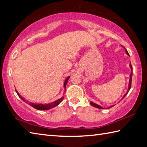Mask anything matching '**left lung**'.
<instances>
[{
	"mask_svg": "<svg viewBox=\"0 0 147 147\" xmlns=\"http://www.w3.org/2000/svg\"><path fill=\"white\" fill-rule=\"evenodd\" d=\"M124 49H125L126 54L127 55H129V53L127 52V51H126V49H125V48H124ZM129 67H130V68H131V73L130 75H129V85H128V89H127L126 93V94H124V95L123 96V97L122 98V99H123L124 97H125L126 95L127 94V93L129 92V90H130V88H131V80H132V75H133V69H133V68H132V65H131V63L129 64ZM90 104H91L92 106H93V107H94L98 108V109H106V108L102 107L101 106H100V105H98V104H95V103H93V102H90ZM113 106H114V105H111V106H109V107H107V109L111 108V107H113Z\"/></svg>",
	"mask_w": 147,
	"mask_h": 147,
	"instance_id": "obj_1",
	"label": "left lung"
}]
</instances>
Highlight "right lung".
Masks as SVG:
<instances>
[{
  "label": "right lung",
  "instance_id": "1",
  "mask_svg": "<svg viewBox=\"0 0 147 147\" xmlns=\"http://www.w3.org/2000/svg\"><path fill=\"white\" fill-rule=\"evenodd\" d=\"M70 76H68L66 79H65V82H64V89L65 90L66 89V85H67V83L68 82ZM16 92L18 95L20 96V98L21 99L23 100L24 102H25L26 103H27V104H28L32 106V107H34L35 109H37V110H40V111H45V110H49V109H51L53 107H55V106L58 105L64 99V96H62V97L60 98L59 99L57 100H55L54 102H51V103H49V104H35V103H32V102H29L28 101H27L25 100V98H23V96H22L21 95H20V93H19L18 92V91L16 90Z\"/></svg>",
  "mask_w": 147,
  "mask_h": 147
}]
</instances>
